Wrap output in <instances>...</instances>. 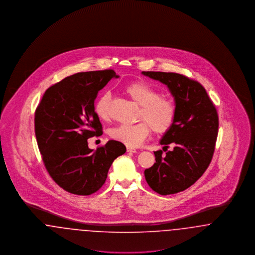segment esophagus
I'll return each instance as SVG.
<instances>
[{
    "label": "esophagus",
    "mask_w": 255,
    "mask_h": 255,
    "mask_svg": "<svg viewBox=\"0 0 255 255\" xmlns=\"http://www.w3.org/2000/svg\"><path fill=\"white\" fill-rule=\"evenodd\" d=\"M127 151H128V152H132V153H135V152H136V149L133 148V147L128 146V147H127Z\"/></svg>",
    "instance_id": "esophagus-1"
}]
</instances>
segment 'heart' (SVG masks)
Masks as SVG:
<instances>
[{"instance_id": "1", "label": "heart", "mask_w": 255, "mask_h": 255, "mask_svg": "<svg viewBox=\"0 0 255 255\" xmlns=\"http://www.w3.org/2000/svg\"><path fill=\"white\" fill-rule=\"evenodd\" d=\"M124 92L140 106L138 117L145 122L117 126L111 130V137L126 145L137 146L148 136L150 127L156 133H166L172 127L176 119L177 108L171 98L160 97L156 88L143 81L126 86ZM110 98L109 92H105L96 103V114L103 122L110 120Z\"/></svg>"}]
</instances>
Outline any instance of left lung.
I'll use <instances>...</instances> for the list:
<instances>
[{
    "instance_id": "1",
    "label": "left lung",
    "mask_w": 255,
    "mask_h": 255,
    "mask_svg": "<svg viewBox=\"0 0 255 255\" xmlns=\"http://www.w3.org/2000/svg\"><path fill=\"white\" fill-rule=\"evenodd\" d=\"M142 74L168 87L177 114L172 127L159 143L167 151L154 152L156 162L145 169L149 186L160 195L175 194L190 187L208 167L215 149L219 119L216 108L206 89L182 74L142 72Z\"/></svg>"
}]
</instances>
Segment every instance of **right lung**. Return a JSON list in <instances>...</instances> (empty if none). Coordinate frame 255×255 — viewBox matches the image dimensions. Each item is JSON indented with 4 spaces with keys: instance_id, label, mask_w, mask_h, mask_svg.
I'll list each match as a JSON object with an SVG mask.
<instances>
[{
    "instance_id": "right-lung-1",
    "label": "right lung",
    "mask_w": 255,
    "mask_h": 255,
    "mask_svg": "<svg viewBox=\"0 0 255 255\" xmlns=\"http://www.w3.org/2000/svg\"><path fill=\"white\" fill-rule=\"evenodd\" d=\"M113 70L78 73L45 92L35 111L37 144L49 176L64 190L93 194L104 184L113 161L126 152L118 140H109L96 151L88 138L102 134L95 112L98 92L112 78Z\"/></svg>"
}]
</instances>
